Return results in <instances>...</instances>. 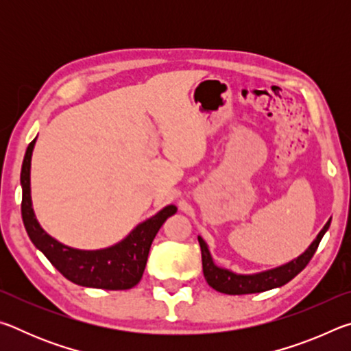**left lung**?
I'll list each match as a JSON object with an SVG mask.
<instances>
[{"mask_svg": "<svg viewBox=\"0 0 351 351\" xmlns=\"http://www.w3.org/2000/svg\"><path fill=\"white\" fill-rule=\"evenodd\" d=\"M330 224L331 218L325 223L316 239L313 240L311 245L308 246V249H305L299 257L293 258L288 261V263L277 266V268L254 272V274H239V272H234L228 268H223V266H218L215 261H213V257L209 251V245H207L203 237L198 235L206 282L209 283L213 289L224 294L263 293V291L283 287L285 283L293 280V278L308 265V261L311 260L314 252H316L320 240H322V237L325 235L326 230H328Z\"/></svg>", "mask_w": 351, "mask_h": 351, "instance_id": "left-lung-1", "label": "left lung"}]
</instances>
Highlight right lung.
Instances as JSON below:
<instances>
[{
	"instance_id": "add662e5",
	"label": "right lung",
	"mask_w": 351,
	"mask_h": 351,
	"mask_svg": "<svg viewBox=\"0 0 351 351\" xmlns=\"http://www.w3.org/2000/svg\"><path fill=\"white\" fill-rule=\"evenodd\" d=\"M35 138L29 144L21 165V215L26 232L34 246L45 254L54 268L75 285L100 289H130L138 285L144 274L148 251L159 228L176 206L162 207L153 217L139 223L121 241L102 249H77L63 245L41 228L35 217L31 197V161Z\"/></svg>"
}]
</instances>
